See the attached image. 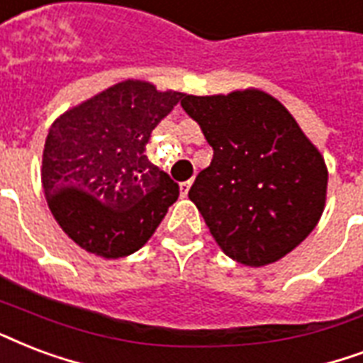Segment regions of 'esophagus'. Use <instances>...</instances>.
Here are the masks:
<instances>
[{
  "mask_svg": "<svg viewBox=\"0 0 363 363\" xmlns=\"http://www.w3.org/2000/svg\"><path fill=\"white\" fill-rule=\"evenodd\" d=\"M192 186V181H186V182H181V196H186L188 190Z\"/></svg>",
  "mask_w": 363,
  "mask_h": 363,
  "instance_id": "1",
  "label": "esophagus"
}]
</instances>
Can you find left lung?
I'll return each instance as SVG.
<instances>
[{
    "label": "left lung",
    "mask_w": 363,
    "mask_h": 363,
    "mask_svg": "<svg viewBox=\"0 0 363 363\" xmlns=\"http://www.w3.org/2000/svg\"><path fill=\"white\" fill-rule=\"evenodd\" d=\"M213 148L211 165L188 198L232 261L264 267L316 228L328 165L278 99L261 89L184 95L181 101Z\"/></svg>",
    "instance_id": "8db88e82"
}]
</instances>
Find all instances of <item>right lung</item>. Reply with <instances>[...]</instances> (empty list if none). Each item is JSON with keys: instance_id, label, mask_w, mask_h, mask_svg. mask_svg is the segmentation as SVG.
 I'll list each match as a JSON object with an SVG mask.
<instances>
[{"instance_id": "right-lung-1", "label": "right lung", "mask_w": 363, "mask_h": 363, "mask_svg": "<svg viewBox=\"0 0 363 363\" xmlns=\"http://www.w3.org/2000/svg\"><path fill=\"white\" fill-rule=\"evenodd\" d=\"M182 96L125 79L52 121L41 184L55 220L79 247L121 259L156 232L179 184L148 162L145 146Z\"/></svg>"}]
</instances>
